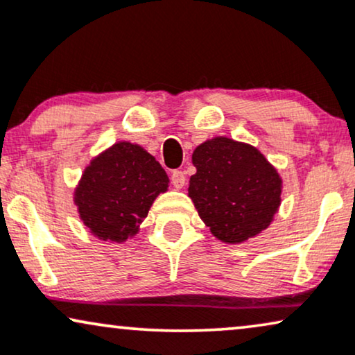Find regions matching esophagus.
I'll return each mask as SVG.
<instances>
[{"label": "esophagus", "mask_w": 355, "mask_h": 355, "mask_svg": "<svg viewBox=\"0 0 355 355\" xmlns=\"http://www.w3.org/2000/svg\"><path fill=\"white\" fill-rule=\"evenodd\" d=\"M171 182L176 189H182L186 186V176H184L182 171H174L171 174Z\"/></svg>", "instance_id": "obj_1"}]
</instances>
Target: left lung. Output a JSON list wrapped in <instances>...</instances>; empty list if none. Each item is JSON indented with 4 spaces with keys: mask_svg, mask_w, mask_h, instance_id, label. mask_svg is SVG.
Returning a JSON list of instances; mask_svg holds the SVG:
<instances>
[{
    "mask_svg": "<svg viewBox=\"0 0 355 355\" xmlns=\"http://www.w3.org/2000/svg\"><path fill=\"white\" fill-rule=\"evenodd\" d=\"M192 164L197 173L189 181V197L215 238L239 245L272 223L282 178L256 146L214 137L194 150Z\"/></svg>",
    "mask_w": 355,
    "mask_h": 355,
    "instance_id": "obj_1",
    "label": "left lung"
}]
</instances>
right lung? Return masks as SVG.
I'll list each match as a JSON object with an SVG mask.
<instances>
[{"label":"right lung","mask_w":355,"mask_h":355,"mask_svg":"<svg viewBox=\"0 0 355 355\" xmlns=\"http://www.w3.org/2000/svg\"><path fill=\"white\" fill-rule=\"evenodd\" d=\"M169 178L144 146L116 141L89 161L73 192L80 220L109 243L133 238Z\"/></svg>","instance_id":"add662e5"}]
</instances>
